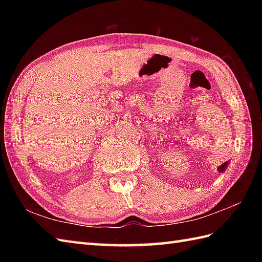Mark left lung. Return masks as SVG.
<instances>
[{
    "mask_svg": "<svg viewBox=\"0 0 262 262\" xmlns=\"http://www.w3.org/2000/svg\"><path fill=\"white\" fill-rule=\"evenodd\" d=\"M227 165H229V162H224V163L222 164V165L220 166V168H219V171H220V172H223V171L226 169Z\"/></svg>",
    "mask_w": 262,
    "mask_h": 262,
    "instance_id": "left-lung-1",
    "label": "left lung"
}]
</instances>
